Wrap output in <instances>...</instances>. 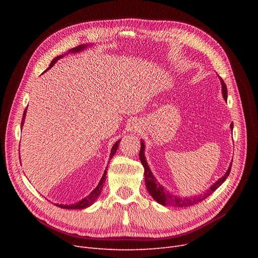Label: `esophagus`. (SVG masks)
<instances>
[{
	"mask_svg": "<svg viewBox=\"0 0 258 258\" xmlns=\"http://www.w3.org/2000/svg\"><path fill=\"white\" fill-rule=\"evenodd\" d=\"M132 130L134 132H139L140 131V125L138 123H136V122H133V123H132Z\"/></svg>",
	"mask_w": 258,
	"mask_h": 258,
	"instance_id": "1",
	"label": "esophagus"
}]
</instances>
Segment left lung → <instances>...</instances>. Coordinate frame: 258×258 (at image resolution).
<instances>
[{"label": "left lung", "mask_w": 258, "mask_h": 258, "mask_svg": "<svg viewBox=\"0 0 258 258\" xmlns=\"http://www.w3.org/2000/svg\"><path fill=\"white\" fill-rule=\"evenodd\" d=\"M221 83H222V88H223L224 99L227 100V87H226V84L224 83V80L222 78H221ZM231 128H233V123H231ZM139 158H140L141 163L144 167V178H145V184H146V188H147L148 192H150L151 196L158 203H160L161 205L171 206V207H180V208L192 206L195 204H198V203H201L202 201H204L205 199H207L211 194H213V191H215L216 189H218L225 182V180L228 178V175L230 173V170H231V165H232V163H231V165H230L229 169L227 170V172L225 173L224 177H222L219 181H216L206 192H204V195H201L199 197H191V198H179L177 196L170 195L166 190V189H164L163 186H161L157 182V180L155 179L150 167H148V165L146 163V160H145V157H144V144H143V142H141Z\"/></svg>", "instance_id": "8db88e82"}]
</instances>
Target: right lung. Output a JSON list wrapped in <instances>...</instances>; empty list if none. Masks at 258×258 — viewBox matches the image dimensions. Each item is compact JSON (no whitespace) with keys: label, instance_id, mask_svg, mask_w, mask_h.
<instances>
[{"label":"right lung","instance_id":"obj_1","mask_svg":"<svg viewBox=\"0 0 258 258\" xmlns=\"http://www.w3.org/2000/svg\"><path fill=\"white\" fill-rule=\"evenodd\" d=\"M87 46L86 45H79V46H77V47H75V48H72L69 52L68 53H70V52H73V53H76V52H79V51H81L83 49H85ZM61 57H63L62 55H59V56H56L55 58H54L52 61H51V63H50V67L49 68H52V66L55 63L59 58H61ZM25 116H26V110L24 111V114H23V119H22V123H21V126H23V124H24V120H25ZM119 143H120V140L119 141H117L114 145H113V147H112V151H111V155H110V158L112 159V157L115 155V153L117 152V148H118V146H119ZM106 170H107V168L105 169V171H104V173H103V175H102V178H101V180H100V182H99V184L97 185V187L94 189V190L87 197V198H85L84 200H81V201H79L78 203H76V204H72V205H58V204H55L56 206H58V207H60V208H63V209H84V208H87V207H89V206H91L93 203L96 201V199L98 198V196L101 194V190H102V187H103V183H104V181H105V178H106Z\"/></svg>","mask_w":258,"mask_h":258}]
</instances>
